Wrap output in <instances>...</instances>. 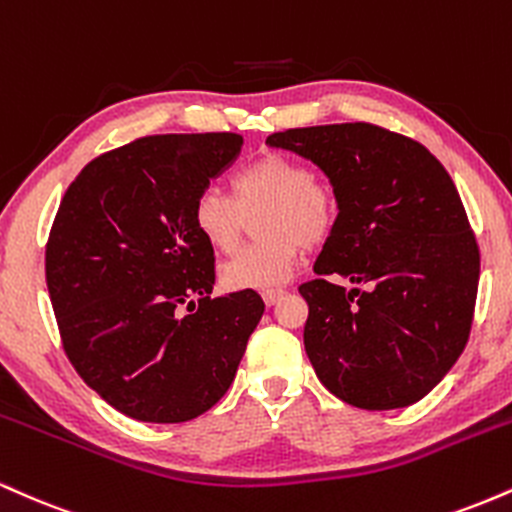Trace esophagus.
Wrapping results in <instances>:
<instances>
[{
  "label": "esophagus",
  "mask_w": 512,
  "mask_h": 512,
  "mask_svg": "<svg viewBox=\"0 0 512 512\" xmlns=\"http://www.w3.org/2000/svg\"><path fill=\"white\" fill-rule=\"evenodd\" d=\"M284 293H286L284 289H267L262 293V298H264V303H267V305H276L281 301V298H284Z\"/></svg>",
  "instance_id": "1"
}]
</instances>
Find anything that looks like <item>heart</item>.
I'll use <instances>...</instances> for the list:
<instances>
[{"label": "heart", "mask_w": 512, "mask_h": 512, "mask_svg": "<svg viewBox=\"0 0 512 512\" xmlns=\"http://www.w3.org/2000/svg\"><path fill=\"white\" fill-rule=\"evenodd\" d=\"M233 197L216 187L202 190L192 204V223L209 248H236L243 214L264 207L257 219L262 240L238 250L219 269L226 289H269L291 274L303 245H320L339 221V199L330 182L286 154H264L231 180Z\"/></svg>", "instance_id": "obj_1"}]
</instances>
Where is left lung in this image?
Here are the masks:
<instances>
[{
    "instance_id": "1",
    "label": "left lung",
    "mask_w": 512,
    "mask_h": 512,
    "mask_svg": "<svg viewBox=\"0 0 512 512\" xmlns=\"http://www.w3.org/2000/svg\"><path fill=\"white\" fill-rule=\"evenodd\" d=\"M267 144L313 161L339 199L320 279L298 286L317 378L358 409L419 402L460 358L477 303V238L448 170L426 146L368 122L286 129Z\"/></svg>"
}]
</instances>
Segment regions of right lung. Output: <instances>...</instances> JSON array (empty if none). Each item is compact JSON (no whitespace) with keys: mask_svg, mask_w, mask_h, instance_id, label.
I'll list each match as a JSON object with an SVG mask.
<instances>
[{"mask_svg":"<svg viewBox=\"0 0 512 512\" xmlns=\"http://www.w3.org/2000/svg\"><path fill=\"white\" fill-rule=\"evenodd\" d=\"M240 146L233 132L134 139L93 158L57 209L45 279L64 354L137 421L180 424L214 407L264 313L252 289L211 298L214 248L192 223Z\"/></svg>","mask_w":512,"mask_h":512,"instance_id":"right-lung-1","label":"right lung"}]
</instances>
